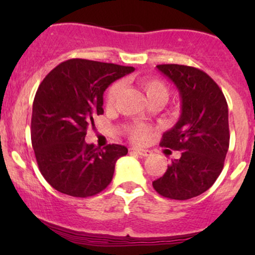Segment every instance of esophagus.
Wrapping results in <instances>:
<instances>
[{
	"instance_id": "esophagus-1",
	"label": "esophagus",
	"mask_w": 255,
	"mask_h": 255,
	"mask_svg": "<svg viewBox=\"0 0 255 255\" xmlns=\"http://www.w3.org/2000/svg\"><path fill=\"white\" fill-rule=\"evenodd\" d=\"M131 150H133L134 152H136L137 154H140V156H142V157H147V156H150V154H151V151L144 150V148L134 147V148H131Z\"/></svg>"
}]
</instances>
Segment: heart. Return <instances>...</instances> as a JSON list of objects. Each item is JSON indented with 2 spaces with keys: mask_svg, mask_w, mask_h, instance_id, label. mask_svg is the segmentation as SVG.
I'll list each match as a JSON object with an SVG mask.
<instances>
[{
  "mask_svg": "<svg viewBox=\"0 0 255 255\" xmlns=\"http://www.w3.org/2000/svg\"><path fill=\"white\" fill-rule=\"evenodd\" d=\"M140 87L145 92L146 97H147L148 102H159L160 104H163L168 98V90L163 81H160L159 79L156 78H144L139 81ZM122 85L120 81H115L109 86V89L107 91V95H105V104L107 107H114L116 103V99H118L120 91H121ZM128 136L130 137L133 141L135 142H144L147 139L148 134H150V128L145 125H133L129 126L127 128Z\"/></svg>",
  "mask_w": 255,
  "mask_h": 255,
  "instance_id": "1",
  "label": "heart"
}]
</instances>
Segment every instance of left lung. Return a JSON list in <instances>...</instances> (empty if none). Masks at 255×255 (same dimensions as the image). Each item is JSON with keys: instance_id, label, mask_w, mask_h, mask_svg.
Instances as JSON below:
<instances>
[{"instance_id": "1", "label": "left lung", "mask_w": 255, "mask_h": 255, "mask_svg": "<svg viewBox=\"0 0 255 255\" xmlns=\"http://www.w3.org/2000/svg\"><path fill=\"white\" fill-rule=\"evenodd\" d=\"M157 68L175 84L181 97L180 119L163 134L160 145L181 151V157L152 186L162 197L187 200L206 192L223 170L230 139L227 99L200 69L182 64Z\"/></svg>"}]
</instances>
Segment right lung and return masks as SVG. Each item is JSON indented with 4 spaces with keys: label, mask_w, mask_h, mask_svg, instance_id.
Wrapping results in <instances>:
<instances>
[{
    "label": "right lung",
    "mask_w": 255,
    "mask_h": 255,
    "mask_svg": "<svg viewBox=\"0 0 255 255\" xmlns=\"http://www.w3.org/2000/svg\"><path fill=\"white\" fill-rule=\"evenodd\" d=\"M134 67L72 58L44 78L32 107L31 140L37 164L52 188L77 198L98 194L109 186L126 146L86 144L95 116L102 115L103 93Z\"/></svg>",
    "instance_id": "right-lung-1"
}]
</instances>
